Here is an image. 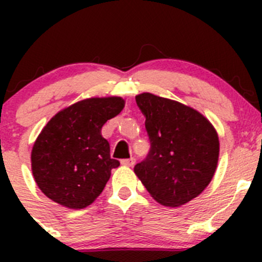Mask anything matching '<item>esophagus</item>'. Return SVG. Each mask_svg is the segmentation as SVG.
I'll list each match as a JSON object with an SVG mask.
<instances>
[{
    "label": "esophagus",
    "mask_w": 262,
    "mask_h": 262,
    "mask_svg": "<svg viewBox=\"0 0 262 262\" xmlns=\"http://www.w3.org/2000/svg\"><path fill=\"white\" fill-rule=\"evenodd\" d=\"M136 163V158L130 157V158H125V160H121V165L128 166V167H132V166Z\"/></svg>",
    "instance_id": "esophagus-1"
}]
</instances>
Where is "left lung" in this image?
Masks as SVG:
<instances>
[{
    "instance_id": "obj_1",
    "label": "left lung",
    "mask_w": 262,
    "mask_h": 262,
    "mask_svg": "<svg viewBox=\"0 0 262 262\" xmlns=\"http://www.w3.org/2000/svg\"><path fill=\"white\" fill-rule=\"evenodd\" d=\"M136 101L146 118L150 148L134 172L160 204H186L212 181L218 134L205 116L181 102L149 92L136 96Z\"/></svg>"
}]
</instances>
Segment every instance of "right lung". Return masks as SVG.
Returning a JSON list of instances; mask_svg holds the SVG:
<instances>
[{"mask_svg":"<svg viewBox=\"0 0 262 262\" xmlns=\"http://www.w3.org/2000/svg\"><path fill=\"white\" fill-rule=\"evenodd\" d=\"M123 107L121 97H91L50 119L31 150L34 179L49 199L82 209L101 194L112 170L120 165L110 157L101 128Z\"/></svg>","mask_w":262,"mask_h":262,"instance_id":"right-lung-1","label":"right lung"}]
</instances>
